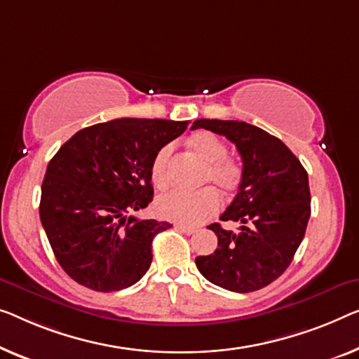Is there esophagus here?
I'll return each mask as SVG.
<instances>
[{"label": "esophagus", "instance_id": "34e87169", "mask_svg": "<svg viewBox=\"0 0 359 359\" xmlns=\"http://www.w3.org/2000/svg\"><path fill=\"white\" fill-rule=\"evenodd\" d=\"M175 229H179L180 232H184V233H187V235H194V233H196V229H195V227L184 226V224H177V226H175Z\"/></svg>", "mask_w": 359, "mask_h": 359}]
</instances>
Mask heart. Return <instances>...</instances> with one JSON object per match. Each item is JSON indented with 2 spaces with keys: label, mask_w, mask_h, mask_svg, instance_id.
Instances as JSON below:
<instances>
[{
  "label": "heart",
  "mask_w": 359,
  "mask_h": 359,
  "mask_svg": "<svg viewBox=\"0 0 359 359\" xmlns=\"http://www.w3.org/2000/svg\"><path fill=\"white\" fill-rule=\"evenodd\" d=\"M190 149L195 156L205 163V170L201 174V184H212L224 196H232L240 190L243 184V165L237 159L227 156L229 149L217 135L212 132H196L189 140ZM174 153V145L168 143L154 154L149 177L158 190H165L170 185V158ZM221 208V200L216 191L210 187L195 194L172 191V194L159 196L154 203L158 216L168 221H174L184 226H198L208 221Z\"/></svg>",
  "instance_id": "b5f03b06"
}]
</instances>
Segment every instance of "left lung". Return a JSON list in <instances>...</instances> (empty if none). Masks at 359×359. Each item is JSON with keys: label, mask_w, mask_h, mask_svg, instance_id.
Segmentation results:
<instances>
[{"label": "left lung", "mask_w": 359, "mask_h": 359, "mask_svg": "<svg viewBox=\"0 0 359 359\" xmlns=\"http://www.w3.org/2000/svg\"><path fill=\"white\" fill-rule=\"evenodd\" d=\"M224 135L237 147L243 184L221 221L240 224L238 232L221 224L212 255L198 256V271L214 285L237 293L259 290L290 266L311 214L308 172L279 138L238 121L198 119L191 128Z\"/></svg>", "instance_id": "obj_1"}]
</instances>
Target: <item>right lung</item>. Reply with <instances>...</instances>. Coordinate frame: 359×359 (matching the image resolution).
<instances>
[{
	"label": "right lung",
	"mask_w": 359,
	"mask_h": 359,
	"mask_svg": "<svg viewBox=\"0 0 359 359\" xmlns=\"http://www.w3.org/2000/svg\"><path fill=\"white\" fill-rule=\"evenodd\" d=\"M187 126L122 117L82 128L53 156L41 184L40 219L71 279L106 293L147 274L153 238L172 224L142 221L132 212L153 201L154 154Z\"/></svg>",
	"instance_id": "add662e5"
}]
</instances>
